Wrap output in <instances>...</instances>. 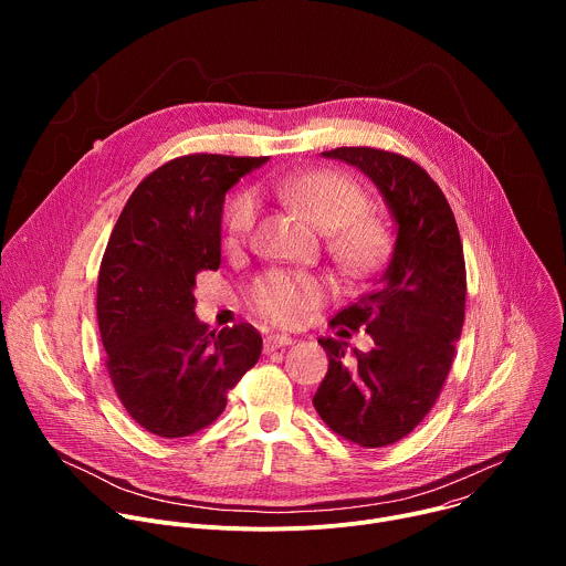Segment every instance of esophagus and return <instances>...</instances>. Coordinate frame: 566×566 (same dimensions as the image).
I'll use <instances>...</instances> for the list:
<instances>
[{"mask_svg": "<svg viewBox=\"0 0 566 566\" xmlns=\"http://www.w3.org/2000/svg\"><path fill=\"white\" fill-rule=\"evenodd\" d=\"M293 340H291V336H286V334H271V336H266L264 338V352L269 354V352H275V349H280V347H286V345H291Z\"/></svg>", "mask_w": 566, "mask_h": 566, "instance_id": "34e87169", "label": "esophagus"}]
</instances>
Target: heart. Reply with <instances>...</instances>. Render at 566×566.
<instances>
[{
	"label": "heart",
	"mask_w": 566,
	"mask_h": 566,
	"mask_svg": "<svg viewBox=\"0 0 566 566\" xmlns=\"http://www.w3.org/2000/svg\"><path fill=\"white\" fill-rule=\"evenodd\" d=\"M271 190L315 228L327 230V251L347 280H365L389 255V226L367 212L369 197L352 177L336 170H308L273 179ZM255 219V195L239 192L226 210L230 241L249 237ZM325 291V282L311 273L273 269L253 282L251 306L273 325H295L322 302Z\"/></svg>",
	"instance_id": "obj_1"
}]
</instances>
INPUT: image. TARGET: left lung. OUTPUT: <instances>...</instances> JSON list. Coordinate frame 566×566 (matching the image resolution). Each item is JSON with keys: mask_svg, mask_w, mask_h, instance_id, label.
<instances>
[{"mask_svg": "<svg viewBox=\"0 0 566 566\" xmlns=\"http://www.w3.org/2000/svg\"><path fill=\"white\" fill-rule=\"evenodd\" d=\"M322 154L365 172L398 226L376 286L329 319L340 338L317 340L329 371L313 396L319 419L336 434L382 448L426 419L450 374L465 315L463 247L446 195L412 158L378 147ZM358 328L375 347L345 361L344 338Z\"/></svg>", "mask_w": 566, "mask_h": 566, "instance_id": "left-lung-1", "label": "left lung"}]
</instances>
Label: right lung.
Wrapping results in <instances>:
<instances>
[{"label":"right lung","mask_w":566,"mask_h":566,"mask_svg":"<svg viewBox=\"0 0 566 566\" xmlns=\"http://www.w3.org/2000/svg\"><path fill=\"white\" fill-rule=\"evenodd\" d=\"M269 156L188 154L147 175L127 199L98 271L105 365L127 415L179 439L219 419L228 391L262 354L249 322L219 334L195 315L201 271L221 264L226 192Z\"/></svg>","instance_id":"right-lung-1"}]
</instances>
